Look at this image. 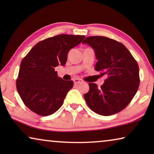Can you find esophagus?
<instances>
[{"mask_svg": "<svg viewBox=\"0 0 154 154\" xmlns=\"http://www.w3.org/2000/svg\"><path fill=\"white\" fill-rule=\"evenodd\" d=\"M73 83H74L75 84L82 83H83V81H82L81 79H73Z\"/></svg>", "mask_w": 154, "mask_h": 154, "instance_id": "obj_1", "label": "esophagus"}]
</instances>
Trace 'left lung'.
<instances>
[{
  "mask_svg": "<svg viewBox=\"0 0 154 154\" xmlns=\"http://www.w3.org/2000/svg\"><path fill=\"white\" fill-rule=\"evenodd\" d=\"M82 43L93 48L97 60L94 69L107 76L100 88L96 83H89V91L84 94L86 103L91 110L102 116L120 112L137 92V62L123 44L107 37H87Z\"/></svg>",
  "mask_w": 154,
  "mask_h": 154,
  "instance_id": "1",
  "label": "left lung"
}]
</instances>
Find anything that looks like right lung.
I'll list each match as a JSON object with an SVG mask.
<instances>
[{
	"label": "right lung",
	"mask_w": 154,
	"mask_h": 154,
	"mask_svg": "<svg viewBox=\"0 0 154 154\" xmlns=\"http://www.w3.org/2000/svg\"><path fill=\"white\" fill-rule=\"evenodd\" d=\"M85 35L60 34L40 41L20 64L16 86L24 104L33 112L47 116L62 106L73 81L57 76L54 68L64 66L68 52Z\"/></svg>",
	"instance_id": "right-lung-1"
}]
</instances>
